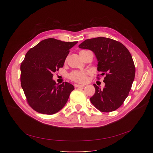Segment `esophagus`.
I'll use <instances>...</instances> for the list:
<instances>
[{"instance_id": "obj_1", "label": "esophagus", "mask_w": 153, "mask_h": 153, "mask_svg": "<svg viewBox=\"0 0 153 153\" xmlns=\"http://www.w3.org/2000/svg\"><path fill=\"white\" fill-rule=\"evenodd\" d=\"M75 86L77 87V88H82V87H84V85H79V84H75Z\"/></svg>"}]
</instances>
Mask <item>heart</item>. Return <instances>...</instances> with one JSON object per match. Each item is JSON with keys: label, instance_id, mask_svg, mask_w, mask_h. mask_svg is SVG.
Here are the masks:
<instances>
[{"label": "heart", "instance_id": "b5f03b06", "mask_svg": "<svg viewBox=\"0 0 153 153\" xmlns=\"http://www.w3.org/2000/svg\"><path fill=\"white\" fill-rule=\"evenodd\" d=\"M87 74L88 73L83 71H76L72 72L70 74V79L78 83H84L87 80Z\"/></svg>", "mask_w": 153, "mask_h": 153}]
</instances>
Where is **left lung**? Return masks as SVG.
<instances>
[{"label":"left lung","mask_w":153,"mask_h":153,"mask_svg":"<svg viewBox=\"0 0 153 153\" xmlns=\"http://www.w3.org/2000/svg\"><path fill=\"white\" fill-rule=\"evenodd\" d=\"M79 47L94 53L97 71L102 76L105 74L103 89L93 84L96 91L90 98L91 103L102 112L115 111L128 97L134 79L136 69L131 55L120 42L103 37L86 39Z\"/></svg>","instance_id":"8db88e82"}]
</instances>
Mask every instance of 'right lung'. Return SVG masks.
Instances as JSON below:
<instances>
[{"label": "right lung", "instance_id": "add662e5", "mask_svg": "<svg viewBox=\"0 0 153 153\" xmlns=\"http://www.w3.org/2000/svg\"><path fill=\"white\" fill-rule=\"evenodd\" d=\"M77 43L49 38L26 54L20 65L21 86L28 104L36 111L53 114L67 103L74 87L67 82L57 84L52 73L63 67L70 49Z\"/></svg>", "mask_w": 153, "mask_h": 153}]
</instances>
